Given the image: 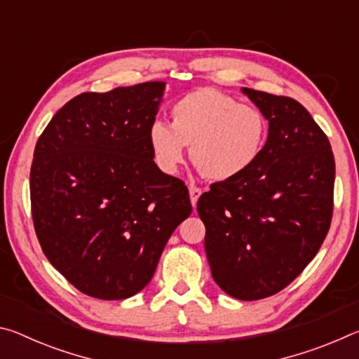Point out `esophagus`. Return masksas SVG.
<instances>
[{
    "label": "esophagus",
    "instance_id": "esophagus-1",
    "mask_svg": "<svg viewBox=\"0 0 359 359\" xmlns=\"http://www.w3.org/2000/svg\"><path fill=\"white\" fill-rule=\"evenodd\" d=\"M188 191H190V199H191L193 208H196L198 199H199V196H201V194H203V190H201V188H199V187L190 185V188H188Z\"/></svg>",
    "mask_w": 359,
    "mask_h": 359
}]
</instances>
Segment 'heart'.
I'll use <instances>...</instances> for the list:
<instances>
[{"mask_svg": "<svg viewBox=\"0 0 359 359\" xmlns=\"http://www.w3.org/2000/svg\"><path fill=\"white\" fill-rule=\"evenodd\" d=\"M267 120L258 107L215 88L187 93L171 109V125L154 121L149 145L156 166L166 174L177 172L190 156L205 179L226 182L244 175L263 154Z\"/></svg>", "mask_w": 359, "mask_h": 359, "instance_id": "b5f03b06", "label": "heart"}]
</instances>
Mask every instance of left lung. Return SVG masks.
<instances>
[{
	"label": "left lung",
	"instance_id": "obj_1",
	"mask_svg": "<svg viewBox=\"0 0 359 359\" xmlns=\"http://www.w3.org/2000/svg\"><path fill=\"white\" fill-rule=\"evenodd\" d=\"M269 123L259 160L198 201L215 283L241 301L272 296L301 274L332 217L334 155L307 109L288 96L242 88Z\"/></svg>",
	"mask_w": 359,
	"mask_h": 359
}]
</instances>
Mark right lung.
Listing matches in <instances>:
<instances>
[{
	"instance_id": "1",
	"label": "right lung",
	"mask_w": 359,
	"mask_h": 359,
	"mask_svg": "<svg viewBox=\"0 0 359 359\" xmlns=\"http://www.w3.org/2000/svg\"><path fill=\"white\" fill-rule=\"evenodd\" d=\"M165 88L145 82L79 95L36 144L29 191L42 252L98 299L139 293L191 214L184 182L160 171L149 145Z\"/></svg>"
}]
</instances>
